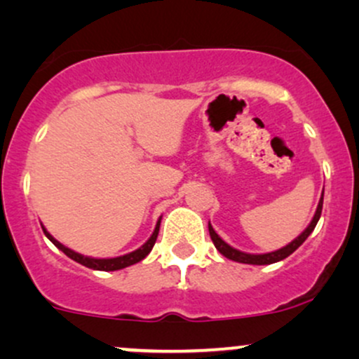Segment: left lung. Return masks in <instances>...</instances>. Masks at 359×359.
Listing matches in <instances>:
<instances>
[{"instance_id":"1","label":"left lung","mask_w":359,"mask_h":359,"mask_svg":"<svg viewBox=\"0 0 359 359\" xmlns=\"http://www.w3.org/2000/svg\"><path fill=\"white\" fill-rule=\"evenodd\" d=\"M323 200H324V189H323V196L321 200H319V205H318V210H316L314 213V218L311 220L309 226L302 231L301 235L296 240H292V242L289 243V245H285L284 248H279V250L276 252H271V254H260V255H254V254H245V252H240L237 248L230 247L229 243L223 242V240L218 237L217 231L213 230V226L208 223V230H210V237H212L215 247H217V250L220 252L222 255H225L226 259L230 260H235V262H240V264H252V265H269V264H276L279 262V260H284L285 257H289L292 252H296L299 247L302 245V243L306 242V238L309 237L311 233H313V230L316 229V225H318L319 218H321V212H323Z\"/></svg>"}]
</instances>
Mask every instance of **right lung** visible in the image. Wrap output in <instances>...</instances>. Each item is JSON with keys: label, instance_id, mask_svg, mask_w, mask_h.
Instances as JSON below:
<instances>
[{"label": "right lung", "instance_id": "right-lung-1", "mask_svg": "<svg viewBox=\"0 0 359 359\" xmlns=\"http://www.w3.org/2000/svg\"><path fill=\"white\" fill-rule=\"evenodd\" d=\"M159 223H161V220L158 222V225H156L153 235H151V238L147 240L144 245H142L141 248H137V250L130 252V254H126L122 257H116V259H90V257L80 255V254H77V252L70 250V248L62 245L60 242H57V240H55L52 235H50L48 231L45 230V226H41V229H43V233L46 235V237H48L50 242H52L57 248H60L63 254H65L67 257H70L72 260H75V262L86 265V267H88V269H94V271H105V272H107V271H119V269L129 267V265L141 262V260L144 259V257L149 254L151 250H153L156 238H158V233H159Z\"/></svg>", "mask_w": 359, "mask_h": 359}]
</instances>
